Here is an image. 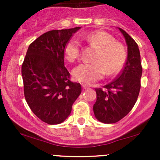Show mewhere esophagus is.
Listing matches in <instances>:
<instances>
[{
  "instance_id": "esophagus-1",
  "label": "esophagus",
  "mask_w": 160,
  "mask_h": 160,
  "mask_svg": "<svg viewBox=\"0 0 160 160\" xmlns=\"http://www.w3.org/2000/svg\"><path fill=\"white\" fill-rule=\"evenodd\" d=\"M82 88H83V89H87V88H89V86H88V85H86V84H82Z\"/></svg>"
}]
</instances>
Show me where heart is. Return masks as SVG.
I'll use <instances>...</instances> for the list:
<instances>
[{"label": "heart", "instance_id": "1", "mask_svg": "<svg viewBox=\"0 0 160 160\" xmlns=\"http://www.w3.org/2000/svg\"><path fill=\"white\" fill-rule=\"evenodd\" d=\"M80 38L90 46L96 48V53L92 63H82L72 70L74 79L83 83H91L99 80L107 74H118L125 67L127 60L126 48L108 32L95 31ZM80 45L78 40L70 39L64 48V55L69 62H74L80 56Z\"/></svg>", "mask_w": 160, "mask_h": 160}]
</instances>
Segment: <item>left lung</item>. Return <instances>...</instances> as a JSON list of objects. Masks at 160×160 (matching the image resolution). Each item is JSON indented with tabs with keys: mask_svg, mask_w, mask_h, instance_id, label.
Segmentation results:
<instances>
[{
	"mask_svg": "<svg viewBox=\"0 0 160 160\" xmlns=\"http://www.w3.org/2000/svg\"><path fill=\"white\" fill-rule=\"evenodd\" d=\"M128 46V57L118 77L104 87L96 88L97 101L93 104L96 118L105 124L118 122L135 105L141 88L142 68L138 46L125 31L118 28Z\"/></svg>",
	"mask_w": 160,
	"mask_h": 160,
	"instance_id": "1",
	"label": "left lung"
}]
</instances>
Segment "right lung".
Wrapping results in <instances>:
<instances>
[{
	"label": "right lung",
	"mask_w": 160,
	"mask_h": 160,
	"mask_svg": "<svg viewBox=\"0 0 160 160\" xmlns=\"http://www.w3.org/2000/svg\"><path fill=\"white\" fill-rule=\"evenodd\" d=\"M80 28L52 30L28 46L22 66L24 94L32 112L49 125L62 123L81 93L79 83L70 80L64 66V48Z\"/></svg>",
	"instance_id": "add662e5"
}]
</instances>
